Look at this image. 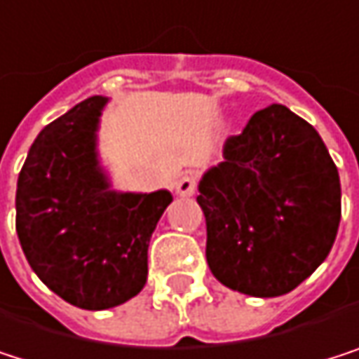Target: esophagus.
Returning a JSON list of instances; mask_svg holds the SVG:
<instances>
[{
	"label": "esophagus",
	"mask_w": 359,
	"mask_h": 359,
	"mask_svg": "<svg viewBox=\"0 0 359 359\" xmlns=\"http://www.w3.org/2000/svg\"><path fill=\"white\" fill-rule=\"evenodd\" d=\"M198 191V178L194 174H185L178 178V183H176V194L178 196H183V198H191L196 196Z\"/></svg>",
	"instance_id": "obj_1"
}]
</instances>
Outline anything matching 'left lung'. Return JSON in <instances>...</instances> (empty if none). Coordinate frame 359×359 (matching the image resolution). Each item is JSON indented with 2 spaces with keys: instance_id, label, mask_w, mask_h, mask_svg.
<instances>
[{
  "instance_id": "left-lung-1",
  "label": "left lung",
  "mask_w": 359,
  "mask_h": 359,
  "mask_svg": "<svg viewBox=\"0 0 359 359\" xmlns=\"http://www.w3.org/2000/svg\"><path fill=\"white\" fill-rule=\"evenodd\" d=\"M200 181L212 276L250 297H282L328 257L341 223L339 170L311 123L284 104L229 136Z\"/></svg>"
}]
</instances>
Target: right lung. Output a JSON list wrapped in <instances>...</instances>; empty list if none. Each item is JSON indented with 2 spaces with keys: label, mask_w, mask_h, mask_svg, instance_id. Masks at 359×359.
Returning a JSON list of instances; mask_svg holds the SVG:
<instances>
[{
  "label": "right lung",
  "mask_w": 359,
  "mask_h": 359,
  "mask_svg": "<svg viewBox=\"0 0 359 359\" xmlns=\"http://www.w3.org/2000/svg\"><path fill=\"white\" fill-rule=\"evenodd\" d=\"M104 96L48 123L18 174L16 233L37 278L67 303L100 311L136 297L147 250L170 191L117 194L98 163Z\"/></svg>",
  "instance_id": "add662e5"
}]
</instances>
